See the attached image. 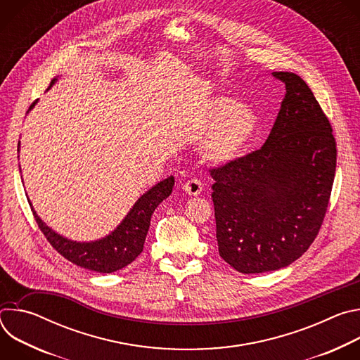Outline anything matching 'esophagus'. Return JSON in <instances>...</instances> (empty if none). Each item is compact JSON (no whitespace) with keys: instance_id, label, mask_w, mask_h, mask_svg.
<instances>
[{"instance_id":"34e87169","label":"esophagus","mask_w":360,"mask_h":360,"mask_svg":"<svg viewBox=\"0 0 360 360\" xmlns=\"http://www.w3.org/2000/svg\"><path fill=\"white\" fill-rule=\"evenodd\" d=\"M184 189H185V192H186L188 195L196 196V195H199V193L202 192L203 185H202V182H200L199 179L193 178V179H189V181L184 185Z\"/></svg>"}]
</instances>
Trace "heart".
Masks as SVG:
<instances>
[{"label": "heart", "instance_id": "obj_1", "mask_svg": "<svg viewBox=\"0 0 360 360\" xmlns=\"http://www.w3.org/2000/svg\"><path fill=\"white\" fill-rule=\"evenodd\" d=\"M200 127L210 132L202 143V157L214 164H226L246 148L256 129L255 114L229 96H214L200 110Z\"/></svg>", "mask_w": 360, "mask_h": 360}]
</instances>
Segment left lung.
Segmentation results:
<instances>
[{
	"mask_svg": "<svg viewBox=\"0 0 360 360\" xmlns=\"http://www.w3.org/2000/svg\"><path fill=\"white\" fill-rule=\"evenodd\" d=\"M286 88L261 149L211 169L221 258L240 274L295 262L322 226L336 171L328 117L293 72H272Z\"/></svg>",
	"mask_w": 360,
	"mask_h": 360,
	"instance_id": "left-lung-1",
	"label": "left lung"
}]
</instances>
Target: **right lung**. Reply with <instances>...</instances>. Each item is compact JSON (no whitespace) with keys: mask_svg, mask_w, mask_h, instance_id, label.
<instances>
[{"mask_svg":"<svg viewBox=\"0 0 360 360\" xmlns=\"http://www.w3.org/2000/svg\"><path fill=\"white\" fill-rule=\"evenodd\" d=\"M56 81L57 78L51 81L49 88L54 85ZM35 104L37 101L30 107V110ZM174 184V176H168L167 179L158 182L155 186H152L135 202L132 210L117 226V229H114V232L105 238L92 242H77L61 236L46 226L45 222H42V219L34 211L31 202L30 205L41 232L65 259L75 264L77 266L94 272L112 274L125 268L138 258V255L143 249L145 238L150 225V217L158 205L171 195Z\"/></svg>","mask_w":360,"mask_h":360,"instance_id":"right-lung-1","label":"right lung"}]
</instances>
